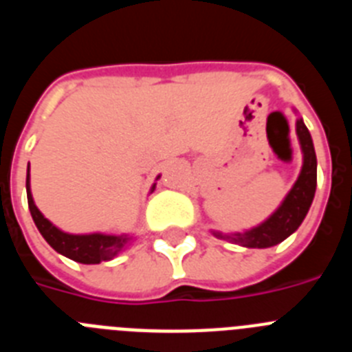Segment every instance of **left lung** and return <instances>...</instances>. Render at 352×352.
<instances>
[{"label": "left lung", "mask_w": 352, "mask_h": 352, "mask_svg": "<svg viewBox=\"0 0 352 352\" xmlns=\"http://www.w3.org/2000/svg\"><path fill=\"white\" fill-rule=\"evenodd\" d=\"M296 132L301 142V149H303V169H301L300 178L294 183L282 206L266 222L252 231L243 232V234L229 236L236 243L248 248L273 247L296 231L300 223L303 222L305 214L309 213L317 185V158L309 129L305 126L301 120L296 121ZM217 236L223 238L222 234Z\"/></svg>", "instance_id": "obj_1"}]
</instances>
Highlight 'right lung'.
I'll use <instances>...</instances> for the list:
<instances>
[{
    "label": "right lung",
    "mask_w": 352,
    "mask_h": 352,
    "mask_svg": "<svg viewBox=\"0 0 352 352\" xmlns=\"http://www.w3.org/2000/svg\"><path fill=\"white\" fill-rule=\"evenodd\" d=\"M28 190V206H30L31 217L35 220V226L38 227L40 234L45 238L49 245L56 252L63 254L68 259L82 264H98L102 261H109L116 257L123 247L126 245L129 238L126 236H107V234H67L60 231L58 227L52 226L45 217L38 211V208L33 203L30 192V167H28L26 178Z\"/></svg>",
    "instance_id": "1"
}]
</instances>
